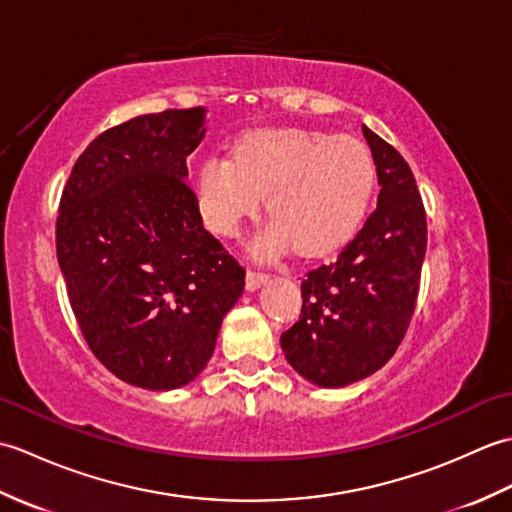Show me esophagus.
Returning <instances> with one entry per match:
<instances>
[{
	"label": "esophagus",
	"mask_w": 512,
	"mask_h": 512,
	"mask_svg": "<svg viewBox=\"0 0 512 512\" xmlns=\"http://www.w3.org/2000/svg\"><path fill=\"white\" fill-rule=\"evenodd\" d=\"M268 281V275L262 273V270H248L246 273V288L248 290H257L259 286H264Z\"/></svg>",
	"instance_id": "esophagus-1"
}]
</instances>
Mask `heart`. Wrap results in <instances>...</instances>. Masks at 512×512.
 Returning <instances> with one entry per match:
<instances>
[{
	"instance_id": "heart-1",
	"label": "heart",
	"mask_w": 512,
	"mask_h": 512,
	"mask_svg": "<svg viewBox=\"0 0 512 512\" xmlns=\"http://www.w3.org/2000/svg\"><path fill=\"white\" fill-rule=\"evenodd\" d=\"M376 187L372 151L354 136L314 129H270L239 140L233 158L204 160L195 195L204 224L231 237L266 195L273 222L257 248L301 255L332 253L350 239Z\"/></svg>"
}]
</instances>
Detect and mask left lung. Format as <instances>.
Instances as JSON below:
<instances>
[{"label":"left lung","mask_w":512,"mask_h":512,"mask_svg":"<svg viewBox=\"0 0 512 512\" xmlns=\"http://www.w3.org/2000/svg\"><path fill=\"white\" fill-rule=\"evenodd\" d=\"M378 173L376 211L336 262L301 284V317L281 350L312 385L345 387L383 367L416 308L427 250V215L416 178L398 151L363 125Z\"/></svg>","instance_id":"1"}]
</instances>
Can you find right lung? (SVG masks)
I'll list each match as a JSON object with an SVG mask.
<instances>
[{
  "label": "right lung",
  "mask_w": 512,
  "mask_h": 512,
  "mask_svg": "<svg viewBox=\"0 0 512 512\" xmlns=\"http://www.w3.org/2000/svg\"><path fill=\"white\" fill-rule=\"evenodd\" d=\"M206 110L136 116L76 160L57 217V259L94 356L129 385L169 391L213 356L246 270L204 231L187 156Z\"/></svg>",
  "instance_id": "1"
}]
</instances>
